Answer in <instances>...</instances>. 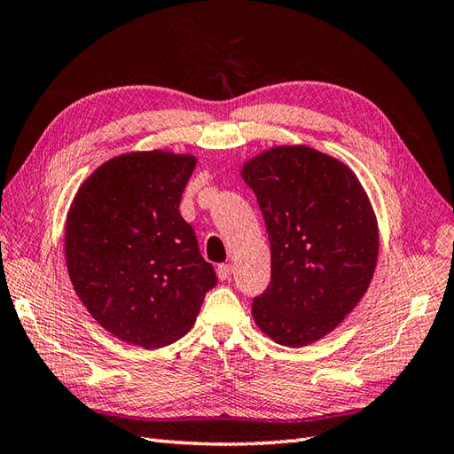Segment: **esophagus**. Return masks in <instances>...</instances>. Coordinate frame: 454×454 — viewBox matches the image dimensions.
<instances>
[{
    "mask_svg": "<svg viewBox=\"0 0 454 454\" xmlns=\"http://www.w3.org/2000/svg\"><path fill=\"white\" fill-rule=\"evenodd\" d=\"M217 277L222 278V280H229V278L232 277V267L227 265V263L219 265V267H217Z\"/></svg>",
    "mask_w": 454,
    "mask_h": 454,
    "instance_id": "1",
    "label": "esophagus"
}]
</instances>
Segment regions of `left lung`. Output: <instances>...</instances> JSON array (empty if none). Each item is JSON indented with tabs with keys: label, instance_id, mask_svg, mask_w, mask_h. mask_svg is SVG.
Segmentation results:
<instances>
[{
	"label": "left lung",
	"instance_id": "1",
	"mask_svg": "<svg viewBox=\"0 0 454 454\" xmlns=\"http://www.w3.org/2000/svg\"><path fill=\"white\" fill-rule=\"evenodd\" d=\"M240 174L270 242V284L254 299V320L278 345H310L367 292L379 257L375 212L347 164L307 145L263 151Z\"/></svg>",
	"mask_w": 454,
	"mask_h": 454
}]
</instances>
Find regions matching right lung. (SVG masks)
I'll use <instances>...</instances> for the list:
<instances>
[{
    "label": "right lung",
    "instance_id": "obj_1",
    "mask_svg": "<svg viewBox=\"0 0 454 454\" xmlns=\"http://www.w3.org/2000/svg\"><path fill=\"white\" fill-rule=\"evenodd\" d=\"M197 157L136 151L96 168L66 219V265L81 303L107 333L159 348L195 324L217 284L180 214Z\"/></svg>",
    "mask_w": 454,
    "mask_h": 454
}]
</instances>
